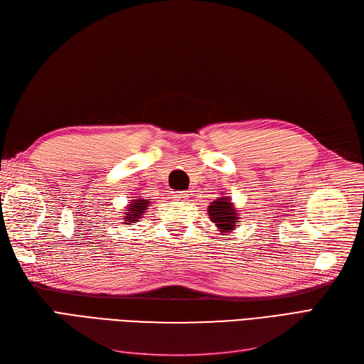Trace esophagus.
<instances>
[{"instance_id": "1", "label": "esophagus", "mask_w": 364, "mask_h": 364, "mask_svg": "<svg viewBox=\"0 0 364 364\" xmlns=\"http://www.w3.org/2000/svg\"><path fill=\"white\" fill-rule=\"evenodd\" d=\"M173 199L174 200H186V199H188V194H186L185 191H176L173 194Z\"/></svg>"}]
</instances>
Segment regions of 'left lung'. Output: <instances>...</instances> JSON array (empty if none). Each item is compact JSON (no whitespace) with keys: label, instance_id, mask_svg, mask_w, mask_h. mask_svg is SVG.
I'll return each mask as SVG.
<instances>
[{"label":"left lung","instance_id":"1","mask_svg":"<svg viewBox=\"0 0 364 364\" xmlns=\"http://www.w3.org/2000/svg\"><path fill=\"white\" fill-rule=\"evenodd\" d=\"M208 215L215 223L218 229H222V232H229L234 230V228L238 225L237 222V211L229 200V197H223V199H217L211 205L208 206Z\"/></svg>","mask_w":364,"mask_h":364}]
</instances>
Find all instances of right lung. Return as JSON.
I'll use <instances>...</instances> for the list:
<instances>
[{
	"instance_id": "add662e5",
	"label": "right lung",
	"mask_w": 364,
	"mask_h": 364,
	"mask_svg": "<svg viewBox=\"0 0 364 364\" xmlns=\"http://www.w3.org/2000/svg\"><path fill=\"white\" fill-rule=\"evenodd\" d=\"M149 200L150 199H144V197H139V199H134L129 206L126 208V222H130V223H135L138 222V218H141V215L146 213V209L149 206ZM130 223H126V225H130Z\"/></svg>"
}]
</instances>
